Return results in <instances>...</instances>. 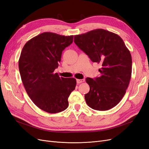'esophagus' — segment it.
Here are the masks:
<instances>
[{
  "mask_svg": "<svg viewBox=\"0 0 149 149\" xmlns=\"http://www.w3.org/2000/svg\"><path fill=\"white\" fill-rule=\"evenodd\" d=\"M76 82H77V83H78V84L81 83H83V82H84V79H76Z\"/></svg>",
  "mask_w": 149,
  "mask_h": 149,
  "instance_id": "1",
  "label": "esophagus"
}]
</instances>
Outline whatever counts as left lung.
I'll return each mask as SVG.
<instances>
[{
	"mask_svg": "<svg viewBox=\"0 0 149 149\" xmlns=\"http://www.w3.org/2000/svg\"><path fill=\"white\" fill-rule=\"evenodd\" d=\"M74 42L102 66L100 77L86 79L90 87L84 96L87 104L97 111L114 107L125 95L131 78L132 57L123 40L109 31L96 29L75 35Z\"/></svg>",
	"mask_w": 149,
	"mask_h": 149,
	"instance_id": "1",
	"label": "left lung"
}]
</instances>
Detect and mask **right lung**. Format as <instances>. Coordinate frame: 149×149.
I'll use <instances>...</instances> for the list:
<instances>
[{"label":"right lung","mask_w":149,"mask_h":149,"mask_svg":"<svg viewBox=\"0 0 149 149\" xmlns=\"http://www.w3.org/2000/svg\"><path fill=\"white\" fill-rule=\"evenodd\" d=\"M73 41V35L44 32L29 40L22 50L19 67L26 93L36 106L48 113L65 110L75 89V78L54 73L62 52Z\"/></svg>","instance_id":"add662e5"}]
</instances>
